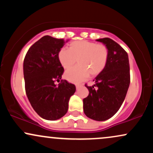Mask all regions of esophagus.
<instances>
[{
  "label": "esophagus",
  "mask_w": 153,
  "mask_h": 153,
  "mask_svg": "<svg viewBox=\"0 0 153 153\" xmlns=\"http://www.w3.org/2000/svg\"><path fill=\"white\" fill-rule=\"evenodd\" d=\"M80 87H81V85H76V90H78Z\"/></svg>",
  "instance_id": "34e87169"
}]
</instances>
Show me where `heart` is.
Returning <instances> with one entry per match:
<instances>
[{
  "label": "heart",
  "instance_id": "heart-1",
  "mask_svg": "<svg viewBox=\"0 0 153 153\" xmlns=\"http://www.w3.org/2000/svg\"><path fill=\"white\" fill-rule=\"evenodd\" d=\"M108 58V50L103 45L87 40L71 42L69 49L62 48L58 52L59 62L65 69H68L75 62L78 65L65 72V76L69 81L80 82L91 74L96 76L103 71Z\"/></svg>",
  "mask_w": 153,
  "mask_h": 153
}]
</instances>
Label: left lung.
Listing matches in <instances>:
<instances>
[{
	"instance_id": "8db88e82",
	"label": "left lung",
	"mask_w": 153,
	"mask_h": 153,
	"mask_svg": "<svg viewBox=\"0 0 153 153\" xmlns=\"http://www.w3.org/2000/svg\"><path fill=\"white\" fill-rule=\"evenodd\" d=\"M108 50V58L103 71L95 78V84L85 86L89 94L83 99V111L96 121L110 119L118 111L127 95L130 82L129 57L119 44L109 38L96 39Z\"/></svg>"
}]
</instances>
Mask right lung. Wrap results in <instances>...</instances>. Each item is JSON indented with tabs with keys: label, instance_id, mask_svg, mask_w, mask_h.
I'll use <instances>...</instances> for the list:
<instances>
[{
	"label": "right lung",
	"instance_id": "1",
	"mask_svg": "<svg viewBox=\"0 0 153 153\" xmlns=\"http://www.w3.org/2000/svg\"><path fill=\"white\" fill-rule=\"evenodd\" d=\"M69 40L44 36L28 50L24 61L26 96L37 114L46 120L60 119L68 112L75 86L66 80L57 85L64 72L58 52Z\"/></svg>",
	"mask_w": 153,
	"mask_h": 153
}]
</instances>
